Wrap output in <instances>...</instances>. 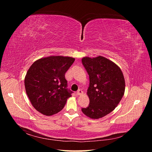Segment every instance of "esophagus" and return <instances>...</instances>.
Masks as SVG:
<instances>
[{"mask_svg": "<svg viewBox=\"0 0 152 152\" xmlns=\"http://www.w3.org/2000/svg\"><path fill=\"white\" fill-rule=\"evenodd\" d=\"M82 94H83V92H82V91L81 89H79V90L77 91V95H81Z\"/></svg>", "mask_w": 152, "mask_h": 152, "instance_id": "esophagus-1", "label": "esophagus"}]
</instances>
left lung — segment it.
Here are the masks:
<instances>
[{"label": "left lung", "mask_w": 152, "mask_h": 152, "mask_svg": "<svg viewBox=\"0 0 152 152\" xmlns=\"http://www.w3.org/2000/svg\"><path fill=\"white\" fill-rule=\"evenodd\" d=\"M82 62L89 76L87 93L89 104L82 111L91 118H102L117 107L124 94L122 72L115 63L102 56L84 57Z\"/></svg>", "instance_id": "left-lung-1"}]
</instances>
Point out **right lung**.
<instances>
[{"mask_svg": "<svg viewBox=\"0 0 152 152\" xmlns=\"http://www.w3.org/2000/svg\"><path fill=\"white\" fill-rule=\"evenodd\" d=\"M75 58L50 56L35 61L26 73L25 87L32 106L44 115L60 112L72 92L65 77Z\"/></svg>", "mask_w": 152, "mask_h": 152, "instance_id": "obj_1", "label": "right lung"}]
</instances>
